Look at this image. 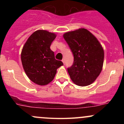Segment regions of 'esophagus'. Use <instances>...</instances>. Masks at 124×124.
<instances>
[{
  "label": "esophagus",
  "mask_w": 124,
  "mask_h": 124,
  "mask_svg": "<svg viewBox=\"0 0 124 124\" xmlns=\"http://www.w3.org/2000/svg\"><path fill=\"white\" fill-rule=\"evenodd\" d=\"M62 62H63V64L65 63V59H62Z\"/></svg>",
  "instance_id": "34e87169"
}]
</instances>
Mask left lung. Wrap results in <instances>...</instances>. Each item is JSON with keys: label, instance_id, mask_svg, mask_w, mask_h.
Instances as JSON below:
<instances>
[{"label": "left lung", "instance_id": "1", "mask_svg": "<svg viewBox=\"0 0 124 124\" xmlns=\"http://www.w3.org/2000/svg\"><path fill=\"white\" fill-rule=\"evenodd\" d=\"M63 38L74 56L73 65L68 68L71 80L80 86L93 83L103 68L104 53L101 45L85 28L66 32Z\"/></svg>", "mask_w": 124, "mask_h": 124}]
</instances>
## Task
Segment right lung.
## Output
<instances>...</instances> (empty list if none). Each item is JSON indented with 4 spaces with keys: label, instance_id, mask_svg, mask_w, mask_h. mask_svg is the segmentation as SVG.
I'll return each instance as SVG.
<instances>
[{
    "label": "right lung",
    "instance_id": "right-lung-1",
    "mask_svg": "<svg viewBox=\"0 0 124 124\" xmlns=\"http://www.w3.org/2000/svg\"><path fill=\"white\" fill-rule=\"evenodd\" d=\"M56 35L46 30L35 31L27 40L23 48L21 59L27 76L35 84L46 85L53 80L56 70L63 65L55 59L50 49Z\"/></svg>",
    "mask_w": 124,
    "mask_h": 124
}]
</instances>
